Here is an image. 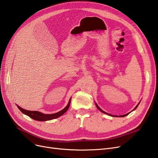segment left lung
I'll return each instance as SVG.
<instances>
[{
	"label": "left lung",
	"instance_id": "left-lung-1",
	"mask_svg": "<svg viewBox=\"0 0 158 158\" xmlns=\"http://www.w3.org/2000/svg\"><path fill=\"white\" fill-rule=\"evenodd\" d=\"M140 102H139V103H138V105H137V106L135 107V109H134L133 110H132V111H134V110H135L137 107H138V105H139L140 104ZM95 106H96V107L99 110V111H101V112H102V113H105V114H108V115H110V116H111V117H118V116H116V115H113V114H109V113H106V112H105V111H103V110L101 109V108H100L99 106H98V105L96 103H95ZM131 113V111L130 112V113H127V114H123V115H120V116H119V117H125V116H127V115H128V114H129V113Z\"/></svg>",
	"mask_w": 158,
	"mask_h": 158
}]
</instances>
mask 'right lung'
<instances>
[{"instance_id":"right-lung-1","label":"right lung","mask_w":158,"mask_h":158,"mask_svg":"<svg viewBox=\"0 0 158 158\" xmlns=\"http://www.w3.org/2000/svg\"><path fill=\"white\" fill-rule=\"evenodd\" d=\"M70 100H71V98L69 99V102L67 104V106H66L63 110H61V111L53 114H45L37 111H28V110H26L20 107V106H18V105L17 106H18V108L22 111V113L26 114V115L30 117V118L34 119V120L38 121H50V120H52V119L58 118L61 115H63L64 113L67 111V110L70 107Z\"/></svg>"}]
</instances>
